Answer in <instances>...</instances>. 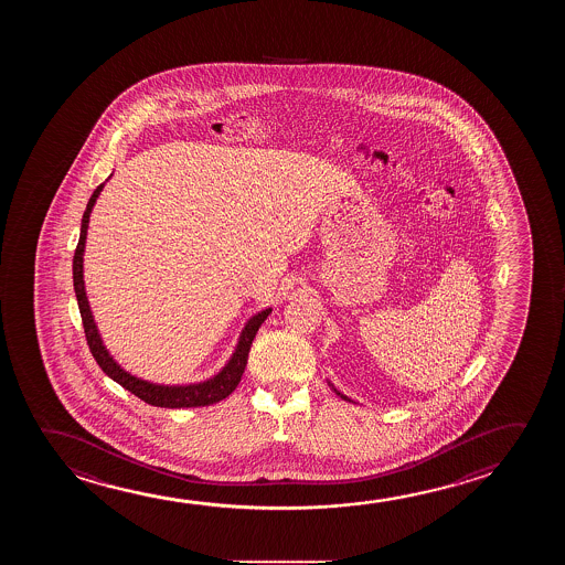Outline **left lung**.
Listing matches in <instances>:
<instances>
[{
	"mask_svg": "<svg viewBox=\"0 0 565 565\" xmlns=\"http://www.w3.org/2000/svg\"><path fill=\"white\" fill-rule=\"evenodd\" d=\"M328 385L332 386V391H334V393L338 394L340 398H344V401L352 402V398H348L345 394L340 393V391H335L334 385H332V383H328Z\"/></svg>",
	"mask_w": 565,
	"mask_h": 565,
	"instance_id": "left-lung-1",
	"label": "left lung"
}]
</instances>
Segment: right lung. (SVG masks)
Segmentation results:
<instances>
[{
    "mask_svg": "<svg viewBox=\"0 0 565 565\" xmlns=\"http://www.w3.org/2000/svg\"><path fill=\"white\" fill-rule=\"evenodd\" d=\"M103 186H105V182L93 192L87 210L83 213L82 233H79V243H77L74 254L75 297H77V305L82 312L85 338H87V344H89L90 353L97 361L98 367L103 369L118 385H122L126 391H130L141 401L148 402L151 406H159V408H196V406H210V404L227 398L237 388L238 381L245 373L246 360H248L254 335L262 327V322L268 319L271 309H264L248 319L243 332L238 335L237 348L230 361L225 363V367L221 369L217 375H213L207 381L192 383V385H157V383H149V381H143V379L124 371L100 340L97 324H95L93 312H90L89 301H87V294H85V281H83V253H85V238H87V230H89V215Z\"/></svg>",
    "mask_w": 565,
    "mask_h": 565,
    "instance_id": "1",
    "label": "right lung"
}]
</instances>
